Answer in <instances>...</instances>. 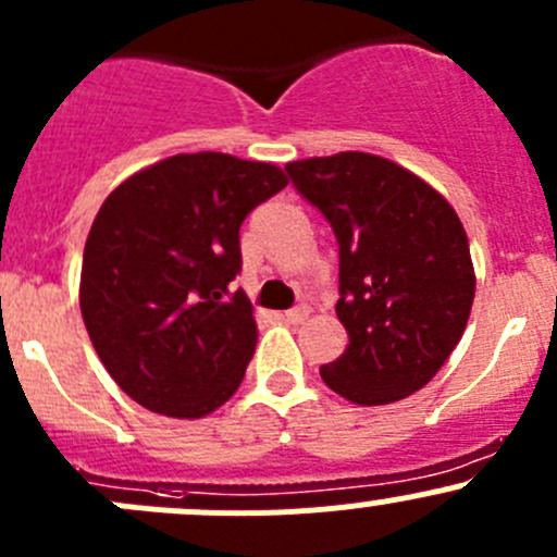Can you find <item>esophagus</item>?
Returning a JSON list of instances; mask_svg holds the SVG:
<instances>
[{
	"instance_id": "34e87169",
	"label": "esophagus",
	"mask_w": 557,
	"mask_h": 557,
	"mask_svg": "<svg viewBox=\"0 0 557 557\" xmlns=\"http://www.w3.org/2000/svg\"><path fill=\"white\" fill-rule=\"evenodd\" d=\"M307 307H296V310H285V312H280L277 318L280 320H285V323H301V320H307Z\"/></svg>"
}]
</instances>
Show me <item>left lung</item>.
Returning a JSON list of instances; mask_svg holds the SVG:
<instances>
[{"label":"left lung","mask_w":557,"mask_h":557,"mask_svg":"<svg viewBox=\"0 0 557 557\" xmlns=\"http://www.w3.org/2000/svg\"><path fill=\"white\" fill-rule=\"evenodd\" d=\"M339 243L336 318L347 347L320 377L361 407L401 401L445 367L476 274L450 201L396 161L345 150L285 164Z\"/></svg>","instance_id":"8db88e82"}]
</instances>
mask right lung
I'll use <instances>...</instances> for the list:
<instances>
[{"label": "right lung", "instance_id": "1", "mask_svg": "<svg viewBox=\"0 0 557 557\" xmlns=\"http://www.w3.org/2000/svg\"><path fill=\"white\" fill-rule=\"evenodd\" d=\"M288 185L277 164L177 153L110 190L88 232L81 312L99 361L150 412L199 420L243 385L258 329L239 226Z\"/></svg>", "mask_w": 557, "mask_h": 557}]
</instances>
